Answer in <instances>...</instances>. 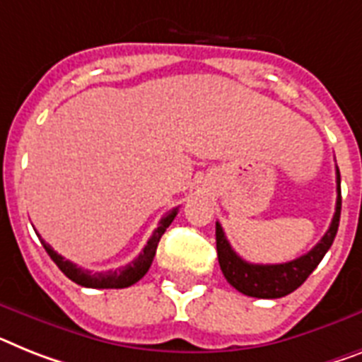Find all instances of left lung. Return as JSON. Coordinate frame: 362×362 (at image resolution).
<instances>
[{
    "mask_svg": "<svg viewBox=\"0 0 362 362\" xmlns=\"http://www.w3.org/2000/svg\"><path fill=\"white\" fill-rule=\"evenodd\" d=\"M337 192L339 196H337L335 214H333L329 229L325 231L322 240L305 255L298 257L291 262H283V264H252V262L244 261L242 257L233 252L231 244L223 235L222 226L216 222L218 262H220L222 274L226 276L229 285L235 286L242 294L262 298V300L283 298L303 285L307 277L313 274V270L320 264V261L335 240L337 231H339L340 207H342L339 168H337Z\"/></svg>",
    "mask_w": 362,
    "mask_h": 362,
    "instance_id": "8db88e82",
    "label": "left lung"
}]
</instances>
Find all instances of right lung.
I'll return each mask as SVG.
<instances>
[{
  "instance_id": "obj_1",
  "label": "right lung",
  "mask_w": 362,
  "mask_h": 362,
  "mask_svg": "<svg viewBox=\"0 0 362 362\" xmlns=\"http://www.w3.org/2000/svg\"><path fill=\"white\" fill-rule=\"evenodd\" d=\"M175 214H177V207L172 209L168 214H164L160 218L159 226L153 231V235L149 237L148 244L144 246L142 253H140L134 261H131L129 264L118 268V270H107V272H90V270H83L74 262L66 261L64 257L59 255V253L53 250L47 242H44L40 238L42 246L47 252V255L52 257L53 262L57 267L61 268V272L68 279H71L74 283L81 286H86V288H125V286L134 285L136 281H140L142 277L146 276V272L149 270L151 262H153L155 252H157V246H159L160 237L164 235L166 228L170 223L174 222ZM40 237V235H38Z\"/></svg>"
}]
</instances>
